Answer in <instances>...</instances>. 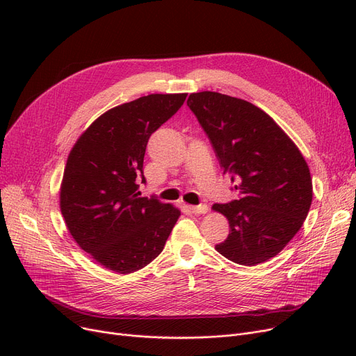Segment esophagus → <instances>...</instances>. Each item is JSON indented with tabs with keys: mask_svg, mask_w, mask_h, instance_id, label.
Masks as SVG:
<instances>
[{
	"mask_svg": "<svg viewBox=\"0 0 356 356\" xmlns=\"http://www.w3.org/2000/svg\"><path fill=\"white\" fill-rule=\"evenodd\" d=\"M191 211L195 215H204L209 212V208H208V204H199V207H191Z\"/></svg>",
	"mask_w": 356,
	"mask_h": 356,
	"instance_id": "obj_1",
	"label": "esophagus"
}]
</instances>
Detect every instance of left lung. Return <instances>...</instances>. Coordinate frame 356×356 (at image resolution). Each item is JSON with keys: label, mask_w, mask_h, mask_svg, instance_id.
Segmentation results:
<instances>
[{"label": "left lung", "mask_w": 356, "mask_h": 356, "mask_svg": "<svg viewBox=\"0 0 356 356\" xmlns=\"http://www.w3.org/2000/svg\"><path fill=\"white\" fill-rule=\"evenodd\" d=\"M188 106L241 195L212 207L229 222L228 238L215 250L241 266L264 263L289 244L309 213V165L283 128L248 101L203 90L191 93Z\"/></svg>", "instance_id": "1"}]
</instances>
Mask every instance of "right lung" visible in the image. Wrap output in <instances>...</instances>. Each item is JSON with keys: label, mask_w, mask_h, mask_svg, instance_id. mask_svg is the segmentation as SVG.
I'll return each instance as SVG.
<instances>
[{"label": "right lung", "mask_w": 356, "mask_h": 356, "mask_svg": "<svg viewBox=\"0 0 356 356\" xmlns=\"http://www.w3.org/2000/svg\"><path fill=\"white\" fill-rule=\"evenodd\" d=\"M188 93H152L108 109L72 147L60 184V211L76 244L117 274L141 270L163 251L180 216L172 203L140 197L149 136Z\"/></svg>", "instance_id": "right-lung-1"}]
</instances>
